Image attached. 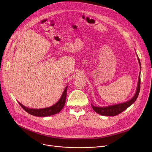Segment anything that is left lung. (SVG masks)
I'll return each mask as SVG.
<instances>
[{"instance_id":"8db88e82","label":"left lung","mask_w":152,"mask_h":152,"mask_svg":"<svg viewBox=\"0 0 152 152\" xmlns=\"http://www.w3.org/2000/svg\"><path fill=\"white\" fill-rule=\"evenodd\" d=\"M137 56H138V55H137ZM138 62L140 64V70H141V63H140V60L138 56ZM140 73H141V72H140ZM140 73L139 75L138 85H137L135 94L134 96L131 100H128L126 102L122 103L111 105V106H105V107L95 106L93 104H91V106L93 107V109L94 110V111L96 113H97V114H100L102 115H104V116H115V115L121 113L124 110H126L128 107H129L135 102V100H137V99L140 90V82H141Z\"/></svg>"}]
</instances>
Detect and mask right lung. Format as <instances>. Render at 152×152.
<instances>
[{
    "label": "right lung",
    "mask_w": 152,
    "mask_h": 152,
    "mask_svg": "<svg viewBox=\"0 0 152 152\" xmlns=\"http://www.w3.org/2000/svg\"><path fill=\"white\" fill-rule=\"evenodd\" d=\"M67 88H68V86H67L66 88H65L59 100L55 104L48 107L41 108V109H32V108H29L25 106L20 102H18V103L21 106V107H23V109L26 112H27L28 113L32 115L37 116V117L50 116L59 113L63 108L65 104V103H66Z\"/></svg>",
    "instance_id": "1"
}]
</instances>
